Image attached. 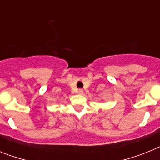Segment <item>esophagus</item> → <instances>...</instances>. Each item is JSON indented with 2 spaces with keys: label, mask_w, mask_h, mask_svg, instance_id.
<instances>
[{
  "label": "esophagus",
  "mask_w": 160,
  "mask_h": 160,
  "mask_svg": "<svg viewBox=\"0 0 160 160\" xmlns=\"http://www.w3.org/2000/svg\"><path fill=\"white\" fill-rule=\"evenodd\" d=\"M78 93L79 94H83V90H82V89H79L78 91Z\"/></svg>",
  "instance_id": "esophagus-1"
}]
</instances>
